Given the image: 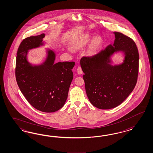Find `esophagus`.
Masks as SVG:
<instances>
[{"label": "esophagus", "instance_id": "esophagus-1", "mask_svg": "<svg viewBox=\"0 0 153 153\" xmlns=\"http://www.w3.org/2000/svg\"><path fill=\"white\" fill-rule=\"evenodd\" d=\"M77 71L79 74H82L83 73V70L81 68V66H78L77 68Z\"/></svg>", "mask_w": 153, "mask_h": 153}]
</instances>
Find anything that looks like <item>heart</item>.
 <instances>
[{
  "label": "heart",
  "instance_id": "heart-1",
  "mask_svg": "<svg viewBox=\"0 0 153 153\" xmlns=\"http://www.w3.org/2000/svg\"><path fill=\"white\" fill-rule=\"evenodd\" d=\"M92 39V35L86 33L78 39H76L73 44V48L74 50H79L86 46ZM102 44V39L100 36H97L93 40L90 47L91 51H96Z\"/></svg>",
  "mask_w": 153,
  "mask_h": 153
}]
</instances>
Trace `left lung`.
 <instances>
[{"label":"left lung","instance_id":"obj_1","mask_svg":"<svg viewBox=\"0 0 153 153\" xmlns=\"http://www.w3.org/2000/svg\"><path fill=\"white\" fill-rule=\"evenodd\" d=\"M114 45L91 57H83L80 65L88 98L98 108L108 109L121 104L129 96L137 80L139 53L135 42L122 33L114 32ZM117 51L126 54L124 63L111 66L109 57Z\"/></svg>","mask_w":153,"mask_h":153}]
</instances>
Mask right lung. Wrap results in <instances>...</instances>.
<instances>
[{"label": "right lung", "instance_id": "obj_1", "mask_svg": "<svg viewBox=\"0 0 153 153\" xmlns=\"http://www.w3.org/2000/svg\"><path fill=\"white\" fill-rule=\"evenodd\" d=\"M45 34L23 39L18 49L16 78L18 85L27 101L36 109L53 112L63 107L68 98L73 78L74 61L54 63L55 55L48 51L46 60L41 65L32 66L28 62V50L42 45Z\"/></svg>", "mask_w": 153, "mask_h": 153}]
</instances>
